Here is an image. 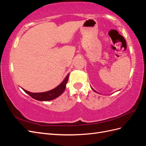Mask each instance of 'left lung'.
Returning <instances> with one entry per match:
<instances>
[{"instance_id":"8db88e82","label":"left lung","mask_w":146,"mask_h":146,"mask_svg":"<svg viewBox=\"0 0 146 146\" xmlns=\"http://www.w3.org/2000/svg\"><path fill=\"white\" fill-rule=\"evenodd\" d=\"M91 89H92V90H93V91H94V92H97V93H98V92H97V91H95V90H94V89H93V88H92V87H91Z\"/></svg>"}]
</instances>
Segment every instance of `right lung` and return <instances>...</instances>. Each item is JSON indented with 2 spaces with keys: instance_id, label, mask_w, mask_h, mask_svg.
I'll return each instance as SVG.
<instances>
[{
  "instance_id": "right-lung-1",
  "label": "right lung",
  "mask_w": 146,
  "mask_h": 146,
  "mask_svg": "<svg viewBox=\"0 0 146 146\" xmlns=\"http://www.w3.org/2000/svg\"><path fill=\"white\" fill-rule=\"evenodd\" d=\"M69 75V73L66 76L64 80L58 86H57L56 88L50 91L43 92H31L23 89V88H22V89L24 90L25 92L35 100L39 101H49L54 100L63 93L66 89V84L68 83Z\"/></svg>"
}]
</instances>
